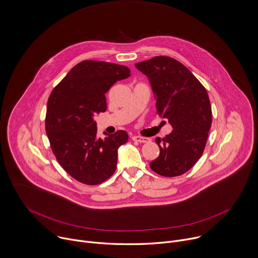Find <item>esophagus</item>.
I'll return each instance as SVG.
<instances>
[{"label": "esophagus", "instance_id": "obj_1", "mask_svg": "<svg viewBox=\"0 0 258 258\" xmlns=\"http://www.w3.org/2000/svg\"><path fill=\"white\" fill-rule=\"evenodd\" d=\"M133 140L136 141V142H139V143H148V142H150L149 138H145V137H141V136H134Z\"/></svg>", "mask_w": 258, "mask_h": 258}]
</instances>
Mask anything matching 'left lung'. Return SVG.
<instances>
[{"instance_id":"8db88e82","label":"left lung","mask_w":258,"mask_h":258,"mask_svg":"<svg viewBox=\"0 0 258 258\" xmlns=\"http://www.w3.org/2000/svg\"><path fill=\"white\" fill-rule=\"evenodd\" d=\"M136 67L149 78L157 114L173 127L164 139H156L160 155L150 167L162 176H179L204 153L212 124L208 92L185 66L172 57L159 55Z\"/></svg>"}]
</instances>
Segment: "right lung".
Segmentation results:
<instances>
[{"label": "right lung", "mask_w": 258, "mask_h": 258, "mask_svg": "<svg viewBox=\"0 0 258 258\" xmlns=\"http://www.w3.org/2000/svg\"><path fill=\"white\" fill-rule=\"evenodd\" d=\"M131 76L121 64L83 60L51 91L45 131L59 165L76 180L100 184L116 169L117 150L128 136L124 131L97 137L94 115L106 111L105 93L117 81Z\"/></svg>", "instance_id": "1"}]
</instances>
